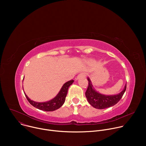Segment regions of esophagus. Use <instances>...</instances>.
<instances>
[{"label": "esophagus", "instance_id": "esophagus-1", "mask_svg": "<svg viewBox=\"0 0 146 146\" xmlns=\"http://www.w3.org/2000/svg\"><path fill=\"white\" fill-rule=\"evenodd\" d=\"M86 76V73H81L79 74L77 76V79H78V78H82V77H85Z\"/></svg>", "mask_w": 146, "mask_h": 146}]
</instances>
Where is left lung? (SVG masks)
<instances>
[{
  "instance_id": "obj_1",
  "label": "left lung",
  "mask_w": 146,
  "mask_h": 146,
  "mask_svg": "<svg viewBox=\"0 0 146 146\" xmlns=\"http://www.w3.org/2000/svg\"><path fill=\"white\" fill-rule=\"evenodd\" d=\"M88 80V86L86 92V96L90 105L98 109H104L115 105L120 100L127 88V85H125L123 90L118 95H103L95 91L91 81L89 78Z\"/></svg>"
}]
</instances>
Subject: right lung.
Returning a JSON list of instances; mask_svg holds the SVG:
<instances>
[{"instance_id":"obj_1","label":"right lung","mask_w":146,"mask_h":146,"mask_svg":"<svg viewBox=\"0 0 146 146\" xmlns=\"http://www.w3.org/2000/svg\"><path fill=\"white\" fill-rule=\"evenodd\" d=\"M73 81H74L73 80H70V81L65 83L63 87H62L60 92L57 95V96L55 98H54L53 99L46 102L40 103V102H34L33 100H31L27 96V95L25 93L24 94L28 102L33 107L39 110L46 111H54L60 108L62 105H63V104L65 101L68 88L70 87V86L72 84Z\"/></svg>"}]
</instances>
